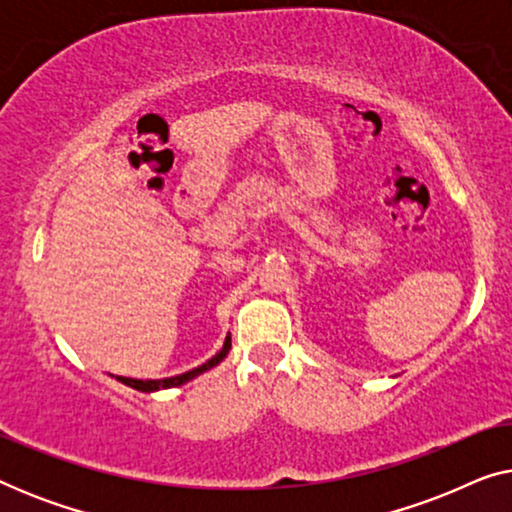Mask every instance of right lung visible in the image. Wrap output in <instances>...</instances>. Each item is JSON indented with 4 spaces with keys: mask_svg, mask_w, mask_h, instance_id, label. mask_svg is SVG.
<instances>
[{
    "mask_svg": "<svg viewBox=\"0 0 512 512\" xmlns=\"http://www.w3.org/2000/svg\"><path fill=\"white\" fill-rule=\"evenodd\" d=\"M228 349H230V335L226 338V342H223V347H221L219 354L212 356V359H209L207 363H202V366L188 370V373H181V375H174V377H165V380H132V377H118V380H121L123 384H128V387H132V389H137V391H158V389L179 387V384L193 380V377H198L200 373H205V370L214 368L216 363L226 359Z\"/></svg>",
    "mask_w": 512,
    "mask_h": 512,
    "instance_id": "1",
    "label": "right lung"
}]
</instances>
